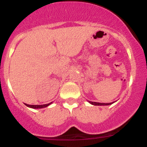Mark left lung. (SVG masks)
<instances>
[{
    "label": "left lung",
    "instance_id": "8db88e82",
    "mask_svg": "<svg viewBox=\"0 0 147 147\" xmlns=\"http://www.w3.org/2000/svg\"><path fill=\"white\" fill-rule=\"evenodd\" d=\"M91 104L93 105H97V106H100V105H112L113 103H98V102H90V101H88Z\"/></svg>",
    "mask_w": 147,
    "mask_h": 147
}]
</instances>
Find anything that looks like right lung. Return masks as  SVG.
<instances>
[{"label": "right lung", "instance_id": "right-lung-1", "mask_svg": "<svg viewBox=\"0 0 147 147\" xmlns=\"http://www.w3.org/2000/svg\"><path fill=\"white\" fill-rule=\"evenodd\" d=\"M51 102L49 104H46V105H27V104H25V105L28 107H32V108H34V109H39V108H43V107H48V106H49V105H51Z\"/></svg>", "mask_w": 147, "mask_h": 147}]
</instances>
